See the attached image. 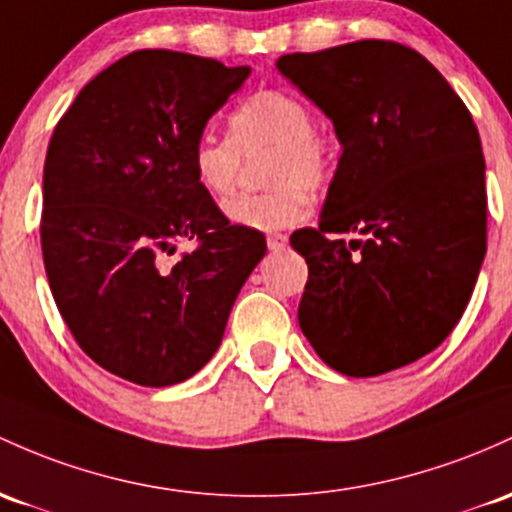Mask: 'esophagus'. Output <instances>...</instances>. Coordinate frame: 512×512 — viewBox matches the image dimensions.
Here are the masks:
<instances>
[{"mask_svg":"<svg viewBox=\"0 0 512 512\" xmlns=\"http://www.w3.org/2000/svg\"><path fill=\"white\" fill-rule=\"evenodd\" d=\"M286 243H289V238H286L284 233H274V235H267V247H269V250H272V252H277V250H284Z\"/></svg>","mask_w":512,"mask_h":512,"instance_id":"esophagus-1","label":"esophagus"}]
</instances>
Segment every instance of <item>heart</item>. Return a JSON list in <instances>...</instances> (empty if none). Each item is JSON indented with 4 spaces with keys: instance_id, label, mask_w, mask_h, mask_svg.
<instances>
[{
    "instance_id": "b5f03b06",
    "label": "heart",
    "mask_w": 512,
    "mask_h": 512,
    "mask_svg": "<svg viewBox=\"0 0 512 512\" xmlns=\"http://www.w3.org/2000/svg\"><path fill=\"white\" fill-rule=\"evenodd\" d=\"M230 138L201 136L192 148L199 187L218 201L238 189L243 157L269 153L265 179L272 189L230 201L226 216L250 230H279L303 221L311 209L308 192H320L335 172L328 133L313 121L311 106L289 89H260L228 116Z\"/></svg>"
}]
</instances>
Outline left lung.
<instances>
[{"instance_id": "1", "label": "left lung", "mask_w": 512, "mask_h": 512, "mask_svg": "<svg viewBox=\"0 0 512 512\" xmlns=\"http://www.w3.org/2000/svg\"><path fill=\"white\" fill-rule=\"evenodd\" d=\"M279 72L342 145L306 257L299 325L335 372L379 376L452 333L486 255V162L469 109L435 65L396 41L291 53Z\"/></svg>"}]
</instances>
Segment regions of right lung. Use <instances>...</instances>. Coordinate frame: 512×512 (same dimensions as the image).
I'll return each instance as SVG.
<instances>
[{
    "label": "right lung",
    "instance_id": "1",
    "mask_svg": "<svg viewBox=\"0 0 512 512\" xmlns=\"http://www.w3.org/2000/svg\"><path fill=\"white\" fill-rule=\"evenodd\" d=\"M250 67L136 50L84 84L43 167V262L72 338L138 386L189 379L218 350L240 286L265 257L196 182L192 148ZM179 239L197 247L169 265Z\"/></svg>",
    "mask_w": 512,
    "mask_h": 512
}]
</instances>
